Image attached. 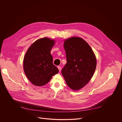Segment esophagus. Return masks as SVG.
I'll return each mask as SVG.
<instances>
[{
	"label": "esophagus",
	"mask_w": 122,
	"mask_h": 122,
	"mask_svg": "<svg viewBox=\"0 0 122 122\" xmlns=\"http://www.w3.org/2000/svg\"><path fill=\"white\" fill-rule=\"evenodd\" d=\"M57 67H58V69H59V71H60L61 70V66H58Z\"/></svg>",
	"instance_id": "obj_1"
}]
</instances>
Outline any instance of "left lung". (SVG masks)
<instances>
[{"mask_svg": "<svg viewBox=\"0 0 122 122\" xmlns=\"http://www.w3.org/2000/svg\"><path fill=\"white\" fill-rule=\"evenodd\" d=\"M66 63L62 74L67 86L78 90L88 83L97 66L95 55L89 45L81 38L72 37L64 41Z\"/></svg>", "mask_w": 122, "mask_h": 122, "instance_id": "obj_1", "label": "left lung"}]
</instances>
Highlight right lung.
<instances>
[{
    "instance_id": "1",
    "label": "right lung",
    "mask_w": 122,
    "mask_h": 122,
    "mask_svg": "<svg viewBox=\"0 0 122 122\" xmlns=\"http://www.w3.org/2000/svg\"><path fill=\"white\" fill-rule=\"evenodd\" d=\"M55 41L44 38L34 42L29 48L24 59V69L28 79L34 85L47 84L59 72L53 63L51 54Z\"/></svg>"
}]
</instances>
